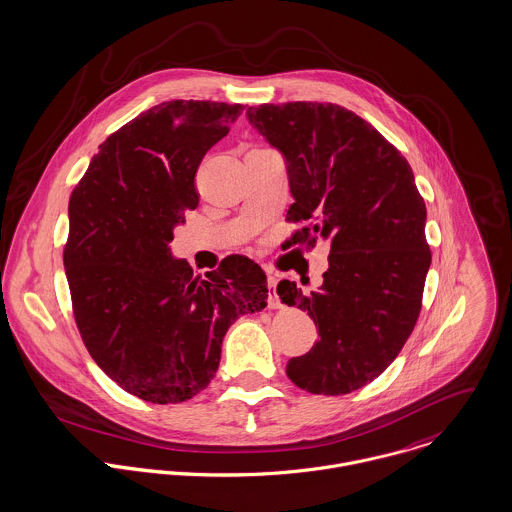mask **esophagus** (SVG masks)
Returning <instances> with one entry per match:
<instances>
[{
	"label": "esophagus",
	"instance_id": "1",
	"mask_svg": "<svg viewBox=\"0 0 512 512\" xmlns=\"http://www.w3.org/2000/svg\"><path fill=\"white\" fill-rule=\"evenodd\" d=\"M267 291H269V307H281V301H279V295H277V279L275 277L267 279Z\"/></svg>",
	"mask_w": 512,
	"mask_h": 512
}]
</instances>
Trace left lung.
<instances>
[{
	"label": "left lung",
	"instance_id": "8db88e82",
	"mask_svg": "<svg viewBox=\"0 0 512 512\" xmlns=\"http://www.w3.org/2000/svg\"><path fill=\"white\" fill-rule=\"evenodd\" d=\"M247 120L285 158L295 200L287 219L308 221L291 241L330 243L316 291L277 287L320 336L289 360L287 376L310 394H350L396 360L419 316L431 253L413 172L372 124L338 104H261Z\"/></svg>",
	"mask_w": 512,
	"mask_h": 512
}]
</instances>
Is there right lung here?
Wrapping results in <instances>:
<instances>
[{"label":"right lung","mask_w":512,"mask_h":512,"mask_svg":"<svg viewBox=\"0 0 512 512\" xmlns=\"http://www.w3.org/2000/svg\"><path fill=\"white\" fill-rule=\"evenodd\" d=\"M241 104H156L106 138L69 200L65 273L83 342L104 374L152 404L198 396L227 328L267 307V277L243 255L194 275L172 255L176 225L196 209L205 152Z\"/></svg>","instance_id":"add662e5"}]
</instances>
